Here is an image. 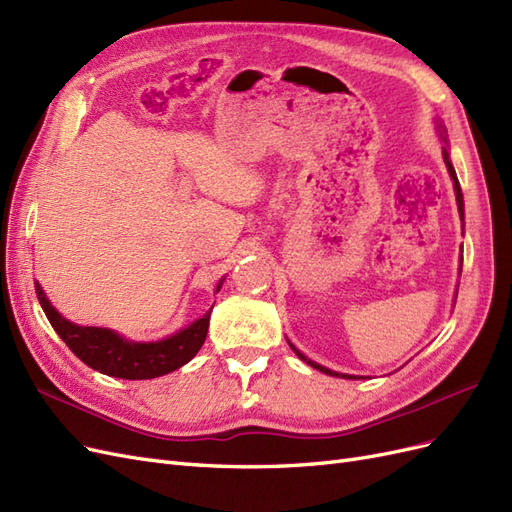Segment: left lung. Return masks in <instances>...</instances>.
<instances>
[{"instance_id":"left-lung-1","label":"left lung","mask_w":512,"mask_h":512,"mask_svg":"<svg viewBox=\"0 0 512 512\" xmlns=\"http://www.w3.org/2000/svg\"><path fill=\"white\" fill-rule=\"evenodd\" d=\"M435 128H437V133H440V137H442V141H444V148H442V156H444V163H446V169H448V173H450V180H452V186H455V197H457V208H459V216H461V223H463V193H461V184H459V180H457V173H455V167H452V163H450V154H448V135H446V126L440 122V120H435ZM287 343H289V347L294 349L296 352V356L300 358V360H304L306 364H309V367H313V369H317V371H321V373H326V375H332V377H343V379H362L360 375H347V373H337V371H332V369H328V367H324V364H317V362H313L311 358H306L300 349L291 343L289 339H287Z\"/></svg>"}]
</instances>
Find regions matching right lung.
<instances>
[{
    "instance_id": "add662e5",
    "label": "right lung",
    "mask_w": 512,
    "mask_h": 512,
    "mask_svg": "<svg viewBox=\"0 0 512 512\" xmlns=\"http://www.w3.org/2000/svg\"><path fill=\"white\" fill-rule=\"evenodd\" d=\"M223 281L225 279L218 281L216 294L221 291ZM36 294L53 330L60 334V339L70 347V352L94 371L120 379H152L191 362L203 341H206L212 313L210 309L206 315L195 319L193 324L180 328L160 341H130L111 328L72 324L51 304L38 281Z\"/></svg>"
}]
</instances>
